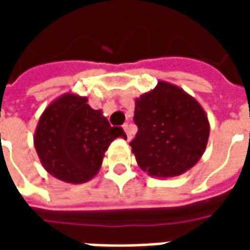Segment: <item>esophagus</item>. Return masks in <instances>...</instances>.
Segmentation results:
<instances>
[{"instance_id": "1", "label": "esophagus", "mask_w": 250, "mask_h": 250, "mask_svg": "<svg viewBox=\"0 0 250 250\" xmlns=\"http://www.w3.org/2000/svg\"><path fill=\"white\" fill-rule=\"evenodd\" d=\"M123 128H125V134H127L128 141H131V138H132V132H131V128H130V125H128V123H125V125H123Z\"/></svg>"}]
</instances>
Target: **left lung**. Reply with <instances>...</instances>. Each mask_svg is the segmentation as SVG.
Instances as JSON below:
<instances>
[{
    "label": "left lung",
    "mask_w": 250,
    "mask_h": 250,
    "mask_svg": "<svg viewBox=\"0 0 250 250\" xmlns=\"http://www.w3.org/2000/svg\"><path fill=\"white\" fill-rule=\"evenodd\" d=\"M138 132L130 146L138 166L155 178L186 173L204 155L209 141L208 115L182 88L159 80L135 99Z\"/></svg>",
    "instance_id": "1"
}]
</instances>
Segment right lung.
<instances>
[{"mask_svg":"<svg viewBox=\"0 0 250 250\" xmlns=\"http://www.w3.org/2000/svg\"><path fill=\"white\" fill-rule=\"evenodd\" d=\"M87 102L73 92L55 99L41 114L33 136L42 167L66 184L91 181L111 142L119 136L127 139L125 131L111 127L103 111Z\"/></svg>","mask_w":250,"mask_h":250,"instance_id":"obj_1","label":"right lung"}]
</instances>
